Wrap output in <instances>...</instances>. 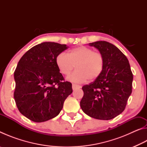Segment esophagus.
I'll return each mask as SVG.
<instances>
[{
    "instance_id": "1",
    "label": "esophagus",
    "mask_w": 147,
    "mask_h": 147,
    "mask_svg": "<svg viewBox=\"0 0 147 147\" xmlns=\"http://www.w3.org/2000/svg\"><path fill=\"white\" fill-rule=\"evenodd\" d=\"M72 88H73V90H75L76 89H79L81 88V86H78V85H76V84H73V86H72Z\"/></svg>"
}]
</instances>
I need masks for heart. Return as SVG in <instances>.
<instances>
[{"label": "heart", "mask_w": 147, "mask_h": 147, "mask_svg": "<svg viewBox=\"0 0 147 147\" xmlns=\"http://www.w3.org/2000/svg\"><path fill=\"white\" fill-rule=\"evenodd\" d=\"M59 71L68 76L74 68L76 70L69 76L74 83H82L87 80L92 81L98 78L104 68V58L100 53L85 46H79L69 50L67 55L63 53L56 58Z\"/></svg>", "instance_id": "b5f03b06"}]
</instances>
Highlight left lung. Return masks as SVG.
Instances as JSON below:
<instances>
[{"mask_svg": "<svg viewBox=\"0 0 147 147\" xmlns=\"http://www.w3.org/2000/svg\"><path fill=\"white\" fill-rule=\"evenodd\" d=\"M104 58L101 75L82 87V111L91 117L110 120L124 110L131 93L133 74L126 56L117 47L104 41L89 43Z\"/></svg>", "mask_w": 147, "mask_h": 147, "instance_id": "obj_1", "label": "left lung"}]
</instances>
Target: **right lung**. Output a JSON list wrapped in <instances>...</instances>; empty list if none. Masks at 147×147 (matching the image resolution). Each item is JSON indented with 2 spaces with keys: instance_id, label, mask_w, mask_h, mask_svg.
<instances>
[{
  "instance_id": "add662e5",
  "label": "right lung",
  "mask_w": 147,
  "mask_h": 147,
  "mask_svg": "<svg viewBox=\"0 0 147 147\" xmlns=\"http://www.w3.org/2000/svg\"><path fill=\"white\" fill-rule=\"evenodd\" d=\"M66 45L44 42L22 56L14 72V99L21 114L41 123L55 117L64 101L73 92L56 64V58L66 50Z\"/></svg>"
}]
</instances>
